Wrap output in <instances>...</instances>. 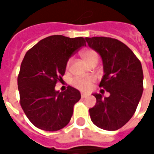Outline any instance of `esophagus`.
<instances>
[{"instance_id": "esophagus-1", "label": "esophagus", "mask_w": 154, "mask_h": 154, "mask_svg": "<svg viewBox=\"0 0 154 154\" xmlns=\"http://www.w3.org/2000/svg\"><path fill=\"white\" fill-rule=\"evenodd\" d=\"M81 96H82V98H86V97H88V94H87V93H82V95H81Z\"/></svg>"}]
</instances>
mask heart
<instances>
[{
    "label": "heart",
    "instance_id": "obj_1",
    "mask_svg": "<svg viewBox=\"0 0 154 154\" xmlns=\"http://www.w3.org/2000/svg\"><path fill=\"white\" fill-rule=\"evenodd\" d=\"M81 57L85 61V63L87 64H91L92 63H97L99 60V54L97 51L93 49L87 48L85 50L81 52ZM70 64V61H68L67 63V67ZM93 82V79L91 77H87V78H76L73 81L74 87H76L81 91H88L91 87Z\"/></svg>",
    "mask_w": 154,
    "mask_h": 154
}]
</instances>
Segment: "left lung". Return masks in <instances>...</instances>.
I'll use <instances>...</instances> for the list:
<instances>
[{"label":"left lung","mask_w":154,"mask_h":154,"mask_svg":"<svg viewBox=\"0 0 154 154\" xmlns=\"http://www.w3.org/2000/svg\"><path fill=\"white\" fill-rule=\"evenodd\" d=\"M88 46L102 59L104 75L100 87L108 97L94 93L95 106L89 109L91 121L105 130H117L135 112L143 91L142 65L132 50L118 39L107 37L85 38Z\"/></svg>","instance_id":"obj_1"}]
</instances>
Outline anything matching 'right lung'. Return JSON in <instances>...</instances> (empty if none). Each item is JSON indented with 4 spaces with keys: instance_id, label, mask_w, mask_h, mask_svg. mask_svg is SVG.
<instances>
[{
    "instance_id": "add662e5",
    "label": "right lung",
    "mask_w": 154,
    "mask_h": 154,
    "mask_svg": "<svg viewBox=\"0 0 154 154\" xmlns=\"http://www.w3.org/2000/svg\"><path fill=\"white\" fill-rule=\"evenodd\" d=\"M83 46L82 37L52 35L25 54L18 76L20 105L38 129L57 131L70 121L74 105L81 99L80 91L69 86L60 92L55 86L62 80L71 56Z\"/></svg>"
}]
</instances>
